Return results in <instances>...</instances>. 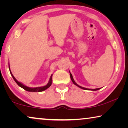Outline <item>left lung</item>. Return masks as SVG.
<instances>
[{
  "label": "left lung",
  "instance_id": "left-lung-1",
  "mask_svg": "<svg viewBox=\"0 0 128 128\" xmlns=\"http://www.w3.org/2000/svg\"><path fill=\"white\" fill-rule=\"evenodd\" d=\"M69 73H70V78H71V80H72V82L73 83V84H75L76 86H77L78 87H80V88H82V89H83V90H92V91H96V90H100V88H95V89H90V88H84V87H82V86H79V85H78V84H77L76 82H75V81L74 80V79H73V76H72V74H71V73L70 72V71H69Z\"/></svg>",
  "mask_w": 128,
  "mask_h": 128
}]
</instances>
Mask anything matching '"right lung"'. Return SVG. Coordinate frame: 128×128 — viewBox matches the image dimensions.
<instances>
[{
  "label": "right lung",
  "mask_w": 128,
  "mask_h": 128,
  "mask_svg": "<svg viewBox=\"0 0 128 128\" xmlns=\"http://www.w3.org/2000/svg\"><path fill=\"white\" fill-rule=\"evenodd\" d=\"M8 68H9V70H10V74H11L12 76L13 77V79L14 81L16 82V83L17 84H18L19 86L20 87H22L24 90L27 91V92H43V91H44L45 90H46L47 88H48L49 87H50V86L52 84V74H51V76L50 77V80H49L48 83H47V84L46 86H42V87H27L25 86L24 84H23L22 83H21V82H18V80H17L16 78L12 74L11 70H10V66H9V64H8Z\"/></svg>",
  "instance_id": "add662e5"
}]
</instances>
